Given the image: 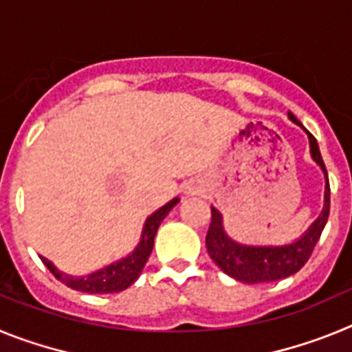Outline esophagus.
<instances>
[{
	"instance_id": "34e87169",
	"label": "esophagus",
	"mask_w": 352,
	"mask_h": 352,
	"mask_svg": "<svg viewBox=\"0 0 352 352\" xmlns=\"http://www.w3.org/2000/svg\"><path fill=\"white\" fill-rule=\"evenodd\" d=\"M186 192H188V194H192V192H194V188H192V186H186Z\"/></svg>"
}]
</instances>
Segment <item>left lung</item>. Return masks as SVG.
<instances>
[{"label": "left lung", "instance_id": "obj_1", "mask_svg": "<svg viewBox=\"0 0 352 352\" xmlns=\"http://www.w3.org/2000/svg\"><path fill=\"white\" fill-rule=\"evenodd\" d=\"M289 120L305 130L307 138H309L310 157L324 174V206H322L319 217L312 222V226L300 238L285 245L241 243L227 234L222 213L214 206H211V223L206 234L208 254L226 275L238 282H243V284H264V282L282 280V278H287L300 272L305 263L309 261L310 254L328 222L329 182L319 146H317L316 138L301 125L294 118V114L289 113Z\"/></svg>", "mask_w": 352, "mask_h": 352}]
</instances>
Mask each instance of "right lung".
Returning a JSON list of instances; mask_svg holds the SVG:
<instances>
[{
    "instance_id": "obj_1",
    "label": "right lung",
    "mask_w": 352,
    "mask_h": 352,
    "mask_svg": "<svg viewBox=\"0 0 352 352\" xmlns=\"http://www.w3.org/2000/svg\"><path fill=\"white\" fill-rule=\"evenodd\" d=\"M178 203L179 197L170 199L169 203L149 214L144 226H142L141 239H139L138 247L133 248L129 256L121 257V259L114 261V263L107 264V266L96 270V272L88 273V275H68V273L56 268L54 264L45 259V257L40 256V259L58 280L63 282L67 287L76 289V291L88 292V294H109V292L125 291L126 287H130L139 278L149 254L153 250L155 234H157L162 220L166 219L169 211Z\"/></svg>"
}]
</instances>
